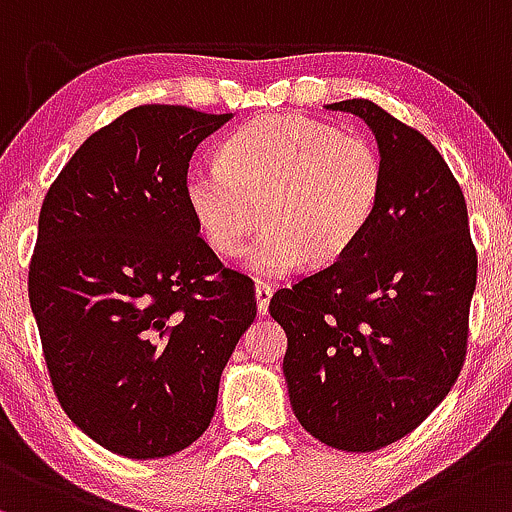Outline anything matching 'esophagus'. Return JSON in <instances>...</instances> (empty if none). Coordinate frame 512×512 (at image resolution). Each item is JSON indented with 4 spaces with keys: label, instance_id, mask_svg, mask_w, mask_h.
I'll list each match as a JSON object with an SVG mask.
<instances>
[{
    "label": "esophagus",
    "instance_id": "esophagus-1",
    "mask_svg": "<svg viewBox=\"0 0 512 512\" xmlns=\"http://www.w3.org/2000/svg\"><path fill=\"white\" fill-rule=\"evenodd\" d=\"M273 297V287L266 283H258L256 285V304H258V314H266L268 312V302Z\"/></svg>",
    "mask_w": 512,
    "mask_h": 512
}]
</instances>
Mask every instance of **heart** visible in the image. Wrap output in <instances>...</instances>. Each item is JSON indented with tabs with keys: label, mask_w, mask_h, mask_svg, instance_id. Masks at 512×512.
I'll list each match as a JSON object with an SVG mask.
<instances>
[{
	"label": "heart",
	"mask_w": 512,
	"mask_h": 512,
	"mask_svg": "<svg viewBox=\"0 0 512 512\" xmlns=\"http://www.w3.org/2000/svg\"><path fill=\"white\" fill-rule=\"evenodd\" d=\"M222 164H193L183 195L220 256L246 254L258 275L280 278L304 261L331 263L370 225L384 186L370 140L307 116H261L227 137Z\"/></svg>",
	"instance_id": "obj_1"
}]
</instances>
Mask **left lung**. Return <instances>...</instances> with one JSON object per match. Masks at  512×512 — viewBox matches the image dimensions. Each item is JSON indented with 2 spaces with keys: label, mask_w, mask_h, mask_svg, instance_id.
Instances as JSON below:
<instances>
[{
  "label": "left lung",
  "mask_w": 512,
  "mask_h": 512,
  "mask_svg": "<svg viewBox=\"0 0 512 512\" xmlns=\"http://www.w3.org/2000/svg\"><path fill=\"white\" fill-rule=\"evenodd\" d=\"M363 118L384 162L382 198L331 266L273 295L287 333L283 372L297 421L346 452L416 430L467 358L476 249L467 203L426 135L367 99L329 103Z\"/></svg>",
  "instance_id": "8db88e82"
}]
</instances>
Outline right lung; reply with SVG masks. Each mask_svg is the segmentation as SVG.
<instances>
[{"label": "right lung", "mask_w": 512, "mask_h": 512, "mask_svg": "<svg viewBox=\"0 0 512 512\" xmlns=\"http://www.w3.org/2000/svg\"><path fill=\"white\" fill-rule=\"evenodd\" d=\"M229 118L130 108L72 154L40 208L28 300L50 382L74 426L116 455L198 440L256 319L254 283L198 237L183 195L195 147Z\"/></svg>", "instance_id": "add662e5"}]
</instances>
